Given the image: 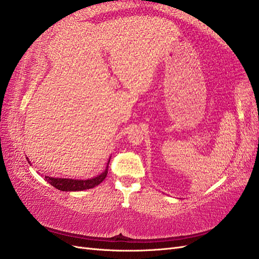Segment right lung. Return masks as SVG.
Here are the masks:
<instances>
[{"instance_id": "right-lung-1", "label": "right lung", "mask_w": 259, "mask_h": 259, "mask_svg": "<svg viewBox=\"0 0 259 259\" xmlns=\"http://www.w3.org/2000/svg\"><path fill=\"white\" fill-rule=\"evenodd\" d=\"M109 161L103 173L101 175H97L94 178H91V180H69V178H55L49 176H45V180L49 184H51V186H54L57 189L62 191H78L91 189L101 184L105 180L106 176H107Z\"/></svg>"}]
</instances>
